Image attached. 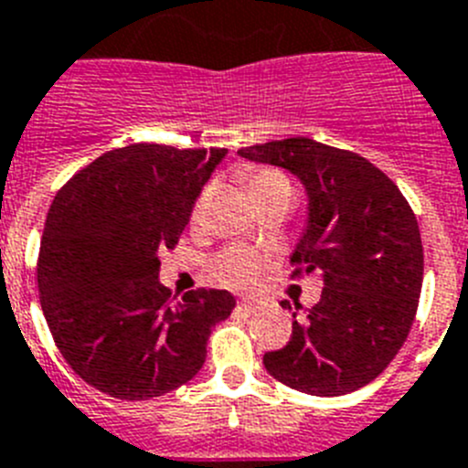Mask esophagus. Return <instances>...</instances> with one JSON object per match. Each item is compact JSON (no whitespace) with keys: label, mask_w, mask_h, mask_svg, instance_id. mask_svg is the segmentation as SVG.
Segmentation results:
<instances>
[{"label":"esophagus","mask_w":468,"mask_h":468,"mask_svg":"<svg viewBox=\"0 0 468 468\" xmlns=\"http://www.w3.org/2000/svg\"><path fill=\"white\" fill-rule=\"evenodd\" d=\"M239 311H245V313H254L257 311V302H250V299H245V302H239L238 303Z\"/></svg>","instance_id":"esophagus-1"}]
</instances>
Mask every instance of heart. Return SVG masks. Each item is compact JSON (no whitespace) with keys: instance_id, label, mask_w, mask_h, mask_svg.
<instances>
[{"instance_id":"1","label":"heart","mask_w":468,"mask_h":468,"mask_svg":"<svg viewBox=\"0 0 468 468\" xmlns=\"http://www.w3.org/2000/svg\"><path fill=\"white\" fill-rule=\"evenodd\" d=\"M247 186H250L251 195L268 193V190L278 188H290V181L284 178V174H280L278 169H271V166H259V169H251L247 172ZM292 190V188H290ZM207 195L209 190H202L195 200V217H200V211L205 209ZM211 271L221 280L223 284L235 287V290H251L257 287L263 278V271H266V261L259 257L257 251L250 250V247H229L226 251H221L214 263H211Z\"/></svg>"}]
</instances>
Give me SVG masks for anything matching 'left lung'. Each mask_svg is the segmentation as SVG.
<instances>
[{"instance_id":"left-lung-1","label":"left lung","mask_w":468,"mask_h":468,"mask_svg":"<svg viewBox=\"0 0 468 468\" xmlns=\"http://www.w3.org/2000/svg\"><path fill=\"white\" fill-rule=\"evenodd\" d=\"M238 153L303 184L308 226L292 251V275L318 271L324 284L306 318L292 323L290 341L263 356L268 375L311 396L357 391L388 367L420 306L424 250L412 207L372 162L313 138ZM282 308L292 311L290 302Z\"/></svg>"}]
</instances>
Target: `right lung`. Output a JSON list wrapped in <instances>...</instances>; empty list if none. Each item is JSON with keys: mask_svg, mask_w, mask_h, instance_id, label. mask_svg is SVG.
<instances>
[{"mask_svg": "<svg viewBox=\"0 0 468 468\" xmlns=\"http://www.w3.org/2000/svg\"><path fill=\"white\" fill-rule=\"evenodd\" d=\"M226 148L132 144L103 153L56 193L44 223L37 287L65 363L120 400L165 396L193 379L211 327L230 315L226 290L181 299L160 284Z\"/></svg>", "mask_w": 468, "mask_h": 468, "instance_id": "obj_1", "label": "right lung"}]
</instances>
